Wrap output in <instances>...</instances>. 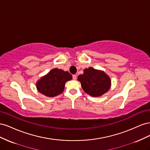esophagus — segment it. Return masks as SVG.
<instances>
[{
    "mask_svg": "<svg viewBox=\"0 0 150 150\" xmlns=\"http://www.w3.org/2000/svg\"><path fill=\"white\" fill-rule=\"evenodd\" d=\"M76 78H77V76H76V75H75V74L72 75V79H73L74 80H76Z\"/></svg>",
    "mask_w": 150,
    "mask_h": 150,
    "instance_id": "obj_1",
    "label": "esophagus"
}]
</instances>
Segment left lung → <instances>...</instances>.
<instances>
[{
  "label": "left lung",
  "instance_id": "1",
  "mask_svg": "<svg viewBox=\"0 0 150 150\" xmlns=\"http://www.w3.org/2000/svg\"><path fill=\"white\" fill-rule=\"evenodd\" d=\"M84 91L92 96H100L110 89L111 80L104 72L93 67L84 70V74L78 76Z\"/></svg>",
  "mask_w": 150,
  "mask_h": 150
}]
</instances>
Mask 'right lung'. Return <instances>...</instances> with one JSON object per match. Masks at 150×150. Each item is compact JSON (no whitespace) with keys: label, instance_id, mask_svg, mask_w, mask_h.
Instances as JSON below:
<instances>
[{"label":"right lung","instance_id":"obj_1","mask_svg":"<svg viewBox=\"0 0 150 150\" xmlns=\"http://www.w3.org/2000/svg\"><path fill=\"white\" fill-rule=\"evenodd\" d=\"M72 78L69 72L56 68L40 79L36 86L40 93L48 97H54L62 93L66 82Z\"/></svg>","mask_w":150,"mask_h":150}]
</instances>
